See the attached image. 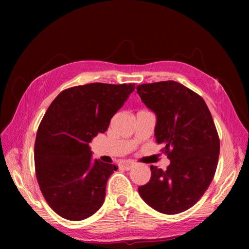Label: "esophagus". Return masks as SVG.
Wrapping results in <instances>:
<instances>
[{
  "label": "esophagus",
  "instance_id": "esophagus-1",
  "mask_svg": "<svg viewBox=\"0 0 249 249\" xmlns=\"http://www.w3.org/2000/svg\"><path fill=\"white\" fill-rule=\"evenodd\" d=\"M134 161H131V160H124L123 162H122V167H123L125 170H130L131 168L134 167Z\"/></svg>",
  "mask_w": 249,
  "mask_h": 249
}]
</instances>
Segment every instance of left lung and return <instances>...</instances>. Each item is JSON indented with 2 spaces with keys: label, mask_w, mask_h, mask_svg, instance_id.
Here are the masks:
<instances>
[{
  "label": "left lung",
  "mask_w": 249,
  "mask_h": 249,
  "mask_svg": "<svg viewBox=\"0 0 249 249\" xmlns=\"http://www.w3.org/2000/svg\"><path fill=\"white\" fill-rule=\"evenodd\" d=\"M142 102L156 115L155 138L170 160L167 170L151 166V179L138 192L151 208L178 214L209 188L217 168L219 138L203 98L176 81L140 84Z\"/></svg>",
  "instance_id": "left-lung-1"
}]
</instances>
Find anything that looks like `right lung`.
Listing matches in <instances>:
<instances>
[{"label": "right lung", "mask_w": 249, "mask_h": 249, "mask_svg": "<svg viewBox=\"0 0 249 249\" xmlns=\"http://www.w3.org/2000/svg\"><path fill=\"white\" fill-rule=\"evenodd\" d=\"M135 88L84 84L64 89L49 106L36 134L35 171L47 203L61 217L86 219L103 205L107 181L118 167L92 160L89 143L107 130Z\"/></svg>", "instance_id": "right-lung-1"}]
</instances>
